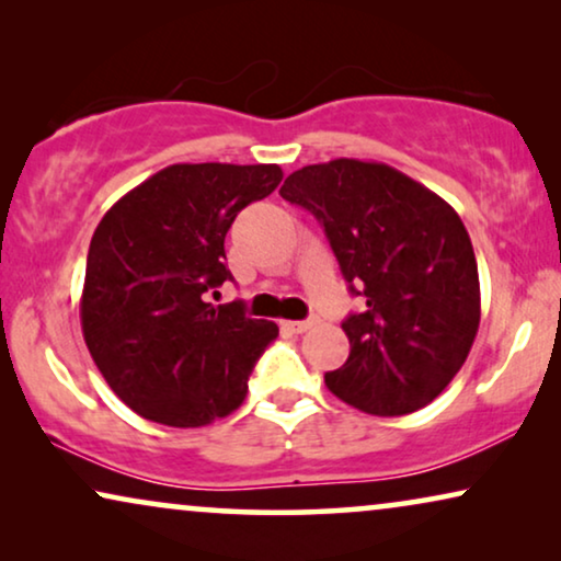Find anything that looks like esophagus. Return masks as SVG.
<instances>
[{
  "label": "esophagus",
  "instance_id": "esophagus-1",
  "mask_svg": "<svg viewBox=\"0 0 561 561\" xmlns=\"http://www.w3.org/2000/svg\"><path fill=\"white\" fill-rule=\"evenodd\" d=\"M317 324V319H306V321H283V329L290 334H304L309 332V329Z\"/></svg>",
  "mask_w": 561,
  "mask_h": 561
}]
</instances>
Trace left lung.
I'll list each match as a JSON object with an SVG mask.
<instances>
[{"mask_svg": "<svg viewBox=\"0 0 561 561\" xmlns=\"http://www.w3.org/2000/svg\"><path fill=\"white\" fill-rule=\"evenodd\" d=\"M280 196L324 227L344 280L365 296L344 319L347 363L324 375L352 409L403 416L432 403L470 355L480 327V278L459 214L375 160L304 165Z\"/></svg>", "mask_w": 561, "mask_h": 561, "instance_id": "1", "label": "left lung"}]
</instances>
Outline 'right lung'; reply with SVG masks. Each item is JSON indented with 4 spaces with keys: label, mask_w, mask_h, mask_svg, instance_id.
Masks as SVG:
<instances>
[{
    "label": "right lung",
    "mask_w": 561,
    "mask_h": 561,
    "mask_svg": "<svg viewBox=\"0 0 561 561\" xmlns=\"http://www.w3.org/2000/svg\"><path fill=\"white\" fill-rule=\"evenodd\" d=\"M280 165L175 163L127 191L87 257L81 329L99 373L142 419L196 428L237 411L278 324L206 294L232 278L225 237Z\"/></svg>",
    "instance_id": "right-lung-1"
}]
</instances>
